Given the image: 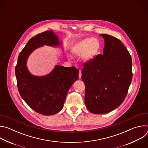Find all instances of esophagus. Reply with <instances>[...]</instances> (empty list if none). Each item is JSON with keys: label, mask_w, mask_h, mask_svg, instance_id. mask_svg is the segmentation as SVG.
<instances>
[{"label": "esophagus", "mask_w": 148, "mask_h": 148, "mask_svg": "<svg viewBox=\"0 0 148 148\" xmlns=\"http://www.w3.org/2000/svg\"><path fill=\"white\" fill-rule=\"evenodd\" d=\"M78 76H79V78H81V70H79Z\"/></svg>", "instance_id": "obj_1"}]
</instances>
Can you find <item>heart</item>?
Returning a JSON list of instances; mask_svg holds the SVG:
<instances>
[{"label":"heart","instance_id":"obj_1","mask_svg":"<svg viewBox=\"0 0 148 148\" xmlns=\"http://www.w3.org/2000/svg\"><path fill=\"white\" fill-rule=\"evenodd\" d=\"M101 43L97 38H88L75 43L72 48V53L77 57H81L84 62H88L94 60L99 54Z\"/></svg>","mask_w":148,"mask_h":148}]
</instances>
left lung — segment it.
<instances>
[{"instance_id": "1", "label": "left lung", "mask_w": 148, "mask_h": 148, "mask_svg": "<svg viewBox=\"0 0 148 148\" xmlns=\"http://www.w3.org/2000/svg\"><path fill=\"white\" fill-rule=\"evenodd\" d=\"M105 46L102 55L84 63L81 79L85 84V103L96 114L110 112L123 102L132 79L131 56L117 38L101 34Z\"/></svg>"}]
</instances>
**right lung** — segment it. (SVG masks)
<instances>
[{"label":"right lung","mask_w":148,"mask_h":148,"mask_svg":"<svg viewBox=\"0 0 148 148\" xmlns=\"http://www.w3.org/2000/svg\"><path fill=\"white\" fill-rule=\"evenodd\" d=\"M43 45H60L58 37L52 31H46L29 40L19 54L15 68L18 92L29 106L36 112L51 115L64 106L68 91L78 78V70L74 67L56 66L46 76L32 75L26 62L30 53Z\"/></svg>","instance_id":"add662e5"}]
</instances>
